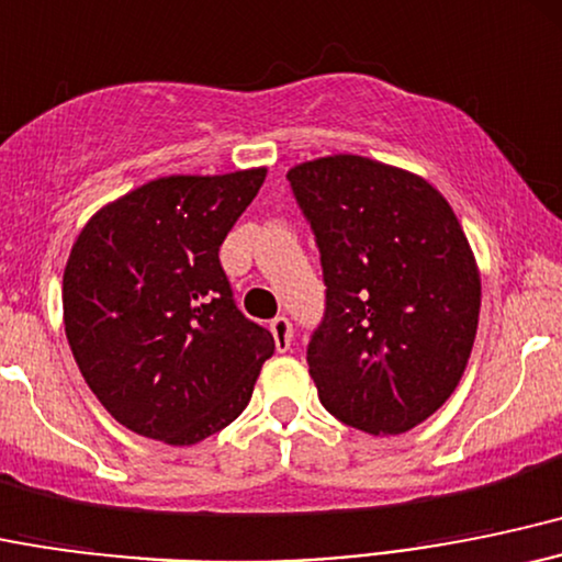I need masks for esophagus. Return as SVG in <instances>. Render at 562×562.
I'll return each instance as SVG.
<instances>
[{
  "label": "esophagus",
  "mask_w": 562,
  "mask_h": 562,
  "mask_svg": "<svg viewBox=\"0 0 562 562\" xmlns=\"http://www.w3.org/2000/svg\"><path fill=\"white\" fill-rule=\"evenodd\" d=\"M270 334H273L276 350L279 352H286L289 348H292L294 329H292V324H289L286 315H276V318L270 321Z\"/></svg>",
  "instance_id": "esophagus-1"
}]
</instances>
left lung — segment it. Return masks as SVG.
Here are the masks:
<instances>
[{"label":"left lung","mask_w":562,"mask_h":562,"mask_svg":"<svg viewBox=\"0 0 562 562\" xmlns=\"http://www.w3.org/2000/svg\"><path fill=\"white\" fill-rule=\"evenodd\" d=\"M321 255L326 307L307 366L326 412L398 435L438 412L468 366L481 276L449 201L363 156L289 169Z\"/></svg>","instance_id":"obj_1"}]
</instances>
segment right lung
I'll return each mask as SVG.
<instances>
[{
	"mask_svg": "<svg viewBox=\"0 0 562 562\" xmlns=\"http://www.w3.org/2000/svg\"><path fill=\"white\" fill-rule=\"evenodd\" d=\"M265 169L175 175L103 206L63 273L74 358L132 432L191 446L247 408L276 342L238 311L220 247Z\"/></svg>",
	"mask_w": 562,
	"mask_h": 562,
	"instance_id": "obj_1",
	"label": "right lung"
}]
</instances>
